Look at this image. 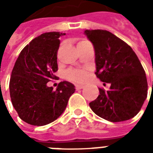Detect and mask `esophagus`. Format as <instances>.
<instances>
[{
    "label": "esophagus",
    "instance_id": "obj_1",
    "mask_svg": "<svg viewBox=\"0 0 153 153\" xmlns=\"http://www.w3.org/2000/svg\"><path fill=\"white\" fill-rule=\"evenodd\" d=\"M83 85H76L75 86V88H76V90H79V89H82V88H83Z\"/></svg>",
    "mask_w": 153,
    "mask_h": 153
}]
</instances>
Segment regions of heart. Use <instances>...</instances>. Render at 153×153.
Returning a JSON list of instances; mask_svg holds the SVG:
<instances>
[{"instance_id": "b5f03b06", "label": "heart", "mask_w": 153, "mask_h": 153, "mask_svg": "<svg viewBox=\"0 0 153 153\" xmlns=\"http://www.w3.org/2000/svg\"><path fill=\"white\" fill-rule=\"evenodd\" d=\"M87 41L79 42L78 45L85 42ZM89 75V71L87 69H70L65 73V78L67 79L74 83H83L87 80Z\"/></svg>"}]
</instances>
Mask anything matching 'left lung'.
Returning a JSON list of instances; mask_svg holds the SVG:
<instances>
[{
    "instance_id": "8db88e82",
    "label": "left lung",
    "mask_w": 153,
    "mask_h": 153,
    "mask_svg": "<svg viewBox=\"0 0 153 153\" xmlns=\"http://www.w3.org/2000/svg\"><path fill=\"white\" fill-rule=\"evenodd\" d=\"M84 33L95 50V74L101 81L111 83L109 91L99 88L97 98L89 103L91 109L111 122L134 117L148 95L147 77L137 55L111 32L87 29Z\"/></svg>"
}]
</instances>
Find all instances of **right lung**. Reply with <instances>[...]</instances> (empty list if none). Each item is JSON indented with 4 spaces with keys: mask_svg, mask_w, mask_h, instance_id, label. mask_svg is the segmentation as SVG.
<instances>
[{
    "mask_svg": "<svg viewBox=\"0 0 153 153\" xmlns=\"http://www.w3.org/2000/svg\"><path fill=\"white\" fill-rule=\"evenodd\" d=\"M60 32L45 33L21 51L12 70L10 94L19 118L29 125L42 126L56 120L65 110L75 88L63 81L56 91L47 83L56 79Z\"/></svg>",
    "mask_w": 153,
    "mask_h": 153,
    "instance_id": "1",
    "label": "right lung"
}]
</instances>
